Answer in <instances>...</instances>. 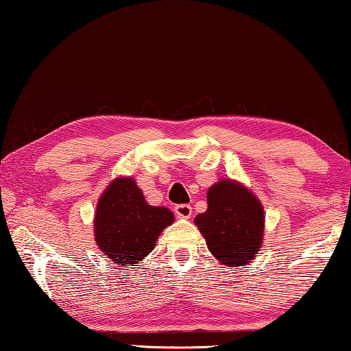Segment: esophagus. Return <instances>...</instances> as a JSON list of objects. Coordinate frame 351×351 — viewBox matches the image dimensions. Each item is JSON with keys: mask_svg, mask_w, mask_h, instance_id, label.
Segmentation results:
<instances>
[{"mask_svg": "<svg viewBox=\"0 0 351 351\" xmlns=\"http://www.w3.org/2000/svg\"><path fill=\"white\" fill-rule=\"evenodd\" d=\"M175 214L178 219H191L192 206L191 204H178V206H175Z\"/></svg>", "mask_w": 351, "mask_h": 351, "instance_id": "34e87169", "label": "esophagus"}]
</instances>
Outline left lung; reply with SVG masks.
I'll return each mask as SVG.
<instances>
[{
  "instance_id": "8db88e82",
  "label": "left lung",
  "mask_w": 351,
  "mask_h": 351,
  "mask_svg": "<svg viewBox=\"0 0 351 351\" xmlns=\"http://www.w3.org/2000/svg\"><path fill=\"white\" fill-rule=\"evenodd\" d=\"M195 225L221 264H248L263 245L264 209L247 187L221 180L208 191V209L195 217Z\"/></svg>"
}]
</instances>
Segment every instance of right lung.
Returning a JSON list of instances; mask_svg holds the SVG:
<instances>
[{
    "label": "right lung",
    "instance_id": "right-lung-1",
    "mask_svg": "<svg viewBox=\"0 0 351 351\" xmlns=\"http://www.w3.org/2000/svg\"><path fill=\"white\" fill-rule=\"evenodd\" d=\"M173 220L170 209L145 202L132 178H117L98 199L95 242L109 261L130 267L153 252Z\"/></svg>",
    "mask_w": 351,
    "mask_h": 351
}]
</instances>
